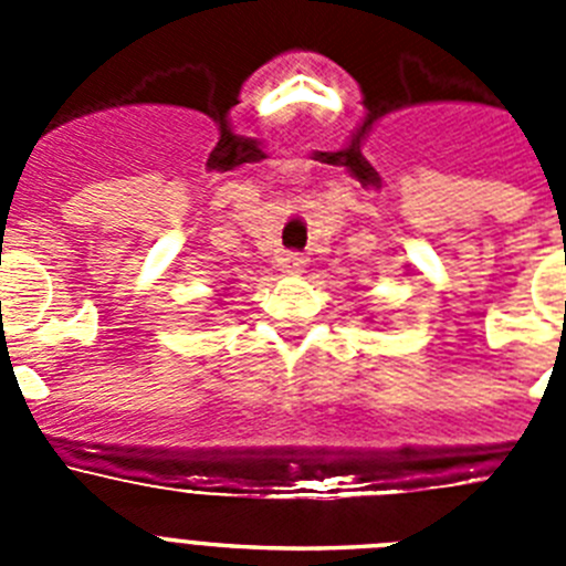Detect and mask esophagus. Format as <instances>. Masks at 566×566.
Masks as SVG:
<instances>
[{
  "label": "esophagus",
  "instance_id": "1",
  "mask_svg": "<svg viewBox=\"0 0 566 566\" xmlns=\"http://www.w3.org/2000/svg\"><path fill=\"white\" fill-rule=\"evenodd\" d=\"M280 266H283V272L289 274H300L303 272V266H306V260L300 258L297 252H286L283 258H280Z\"/></svg>",
  "mask_w": 566,
  "mask_h": 566
}]
</instances>
